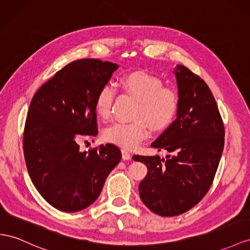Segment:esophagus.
<instances>
[{"label":"esophagus","mask_w":250,"mask_h":250,"mask_svg":"<svg viewBox=\"0 0 250 250\" xmlns=\"http://www.w3.org/2000/svg\"><path fill=\"white\" fill-rule=\"evenodd\" d=\"M121 154H123V159H124V161H127V159L131 158L130 153L127 152L126 150H125V149L121 150Z\"/></svg>","instance_id":"obj_1"}]
</instances>
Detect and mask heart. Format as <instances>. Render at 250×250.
<instances>
[{
  "label": "heart",
  "mask_w": 250,
  "mask_h": 250,
  "mask_svg": "<svg viewBox=\"0 0 250 250\" xmlns=\"http://www.w3.org/2000/svg\"><path fill=\"white\" fill-rule=\"evenodd\" d=\"M126 93L138 100L132 123H114L105 127L104 137L108 143L125 149H135L149 135V125L162 130L174 118L178 98L176 93L163 86L162 80L145 72H133L120 80ZM115 91L112 85L102 87L95 101V110L102 119L111 116Z\"/></svg>",
  "instance_id": "1"
}]
</instances>
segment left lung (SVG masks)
<instances>
[{
    "label": "left lung",
    "instance_id": "left-lung-1",
    "mask_svg": "<svg viewBox=\"0 0 250 250\" xmlns=\"http://www.w3.org/2000/svg\"><path fill=\"white\" fill-rule=\"evenodd\" d=\"M173 73L178 92L176 119L151 144L152 148L173 155L133 156L148 168L139 183V196L162 216L186 212L206 195L225 136L219 107L206 82L183 65H176Z\"/></svg>",
    "mask_w": 250,
    "mask_h": 250
}]
</instances>
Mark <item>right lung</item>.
<instances>
[{
  "label": "right lung",
  "instance_id": "add662e5",
  "mask_svg": "<svg viewBox=\"0 0 250 250\" xmlns=\"http://www.w3.org/2000/svg\"><path fill=\"white\" fill-rule=\"evenodd\" d=\"M118 64L98 59L70 62L38 89L25 123L23 149L31 182L48 204L76 212L97 200L121 159L107 144L81 152L78 140L96 136L95 101Z\"/></svg>",
  "mask_w": 250,
  "mask_h": 250
}]
</instances>
